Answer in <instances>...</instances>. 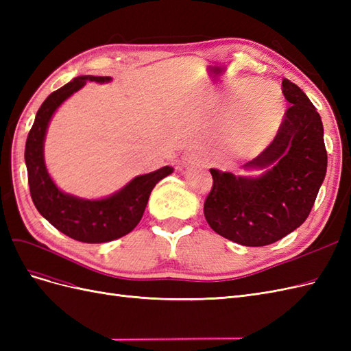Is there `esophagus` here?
Segmentation results:
<instances>
[{
	"label": "esophagus",
	"instance_id": "esophagus-1",
	"mask_svg": "<svg viewBox=\"0 0 351 351\" xmlns=\"http://www.w3.org/2000/svg\"><path fill=\"white\" fill-rule=\"evenodd\" d=\"M195 164L196 165H204L205 159L197 154H192V155L183 158V165H195Z\"/></svg>",
	"mask_w": 351,
	"mask_h": 351
}]
</instances>
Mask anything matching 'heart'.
<instances>
[{"mask_svg": "<svg viewBox=\"0 0 351 351\" xmlns=\"http://www.w3.org/2000/svg\"><path fill=\"white\" fill-rule=\"evenodd\" d=\"M284 115L280 92L258 90L254 99L244 93L234 105L226 129L228 151L240 158H250L267 149L278 132Z\"/></svg>", "mask_w": 351, "mask_h": 351, "instance_id": "heart-1", "label": "heart"}]
</instances>
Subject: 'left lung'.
Here are the masks:
<instances>
[{"mask_svg":"<svg viewBox=\"0 0 351 351\" xmlns=\"http://www.w3.org/2000/svg\"><path fill=\"white\" fill-rule=\"evenodd\" d=\"M281 86L290 105L280 129L267 149L243 165L267 171L236 177L210 168L205 218L219 236L243 246H267L299 228L326 174L321 115L297 84L284 79Z\"/></svg>","mask_w":351,"mask_h":351,"instance_id":"obj_1","label":"left lung"}]
</instances>
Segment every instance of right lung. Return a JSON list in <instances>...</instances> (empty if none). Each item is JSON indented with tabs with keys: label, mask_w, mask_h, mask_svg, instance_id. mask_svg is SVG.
Here are the masks:
<instances>
[{
	"label": "right lung",
	"mask_w": 351,
	"mask_h": 351,
	"mask_svg": "<svg viewBox=\"0 0 351 351\" xmlns=\"http://www.w3.org/2000/svg\"><path fill=\"white\" fill-rule=\"evenodd\" d=\"M92 82H110L107 76H79L52 92L40 105L34 125L27 134L25 161L30 196L39 214L58 231L83 243H105L120 239L139 224L155 184L169 176L174 168L162 167L139 176L119 193L101 200H84L62 193L52 182L44 162V139L52 114L70 95Z\"/></svg>",
	"instance_id": "1"
}]
</instances>
